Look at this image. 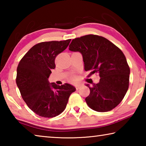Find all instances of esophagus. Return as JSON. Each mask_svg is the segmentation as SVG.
<instances>
[{
  "mask_svg": "<svg viewBox=\"0 0 146 146\" xmlns=\"http://www.w3.org/2000/svg\"><path fill=\"white\" fill-rule=\"evenodd\" d=\"M80 85H79V84L76 85V90H79V89H80Z\"/></svg>",
  "mask_w": 146,
  "mask_h": 146,
  "instance_id": "esophagus-1",
  "label": "esophagus"
}]
</instances>
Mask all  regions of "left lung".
I'll return each mask as SVG.
<instances>
[{
    "label": "left lung",
    "mask_w": 146,
    "mask_h": 146,
    "mask_svg": "<svg viewBox=\"0 0 146 146\" xmlns=\"http://www.w3.org/2000/svg\"><path fill=\"white\" fill-rule=\"evenodd\" d=\"M69 49L82 55L85 71L98 73L100 82L90 88L86 98L89 107L98 112L112 110L119 104L129 88L130 69L124 54L103 36L87 35L73 39Z\"/></svg>",
    "instance_id": "obj_1"
}]
</instances>
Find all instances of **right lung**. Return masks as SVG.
I'll return each instance as SVG.
<instances>
[{"label": "right lung", "instance_id": "right-lung-1", "mask_svg": "<svg viewBox=\"0 0 146 146\" xmlns=\"http://www.w3.org/2000/svg\"><path fill=\"white\" fill-rule=\"evenodd\" d=\"M71 39L42 42L33 46L17 67L16 83L24 102L31 110L42 117L53 118L64 111L69 97L75 91L69 84L58 86L49 83L55 60L67 48Z\"/></svg>", "mask_w": 146, "mask_h": 146}]
</instances>
